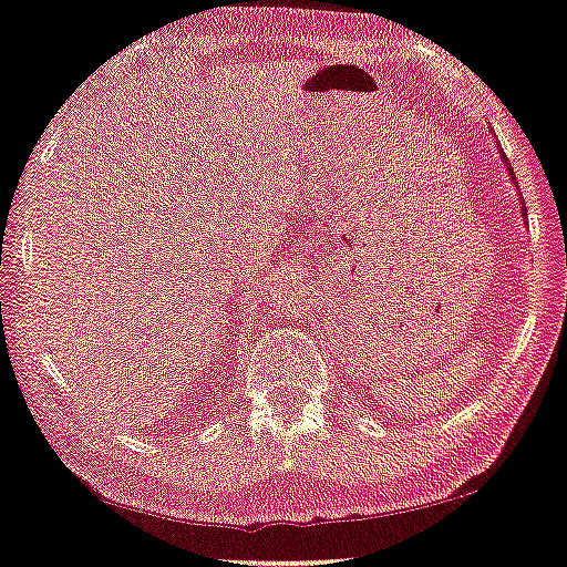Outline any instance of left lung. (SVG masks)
<instances>
[{
  "mask_svg": "<svg viewBox=\"0 0 567 567\" xmlns=\"http://www.w3.org/2000/svg\"><path fill=\"white\" fill-rule=\"evenodd\" d=\"M499 157L504 159L506 171H509V177H512V183H514V185H517V177H514V171H512V165H509V163H506V155H504V152H502V150H499ZM517 190H519V188H517ZM522 216H527V208H525V206H522Z\"/></svg>",
  "mask_w": 567,
  "mask_h": 567,
  "instance_id": "left-lung-1",
  "label": "left lung"
}]
</instances>
